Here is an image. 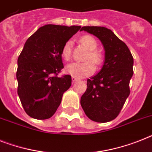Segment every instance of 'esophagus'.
<instances>
[{"label":"esophagus","mask_w":152,"mask_h":152,"mask_svg":"<svg viewBox=\"0 0 152 152\" xmlns=\"http://www.w3.org/2000/svg\"><path fill=\"white\" fill-rule=\"evenodd\" d=\"M72 82H76V81H77V80H79L78 78H76V77H75V76H72Z\"/></svg>","instance_id":"34e87169"}]
</instances>
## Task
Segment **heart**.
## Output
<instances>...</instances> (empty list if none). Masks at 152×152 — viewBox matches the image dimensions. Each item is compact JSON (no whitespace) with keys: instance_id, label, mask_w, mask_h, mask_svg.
Listing matches in <instances>:
<instances>
[{"instance_id":"b5f03b06","label":"heart","mask_w":152,"mask_h":152,"mask_svg":"<svg viewBox=\"0 0 152 152\" xmlns=\"http://www.w3.org/2000/svg\"><path fill=\"white\" fill-rule=\"evenodd\" d=\"M80 42L89 50L85 57L84 62H72L67 65L66 72L76 78H83L92 75L95 71L96 65H100L103 61V55L99 50H96L97 42L91 35H84L80 38ZM72 53V41L68 40L61 48V56L65 61L69 60ZM93 61V63L92 61Z\"/></svg>"}]
</instances>
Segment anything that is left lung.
I'll return each instance as SVG.
<instances>
[{
  "instance_id": "left-lung-1",
  "label": "left lung",
  "mask_w": 152,
  "mask_h": 152,
  "mask_svg": "<svg viewBox=\"0 0 152 152\" xmlns=\"http://www.w3.org/2000/svg\"><path fill=\"white\" fill-rule=\"evenodd\" d=\"M97 37L105 50L103 67L87 81V91L80 104L91 120L107 123L119 115L129 95V81L134 74V58L126 44L105 27L83 26Z\"/></svg>"
}]
</instances>
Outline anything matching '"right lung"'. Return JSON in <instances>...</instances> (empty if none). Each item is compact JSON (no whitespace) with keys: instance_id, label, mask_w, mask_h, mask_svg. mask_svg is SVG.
I'll return each mask as SVG.
<instances>
[{"instance_id":"right-lung-1","label":"right lung","mask_w":152,"mask_h":152,"mask_svg":"<svg viewBox=\"0 0 152 152\" xmlns=\"http://www.w3.org/2000/svg\"><path fill=\"white\" fill-rule=\"evenodd\" d=\"M80 28L45 25L26 42L18 56L16 77L22 105L33 119L52 116L61 104L64 92L71 86V76H58L64 68L61 48Z\"/></svg>"}]
</instances>
